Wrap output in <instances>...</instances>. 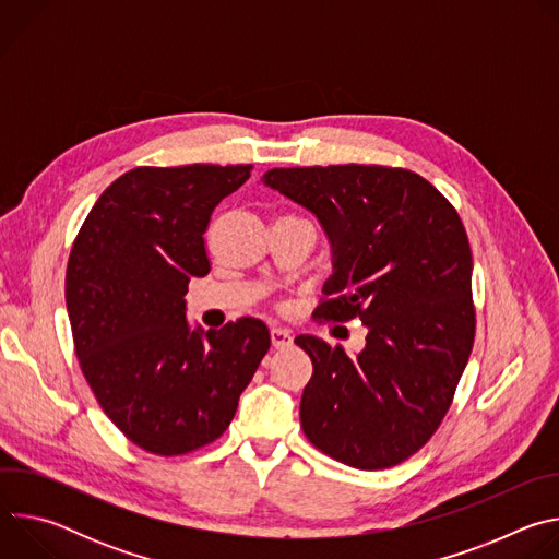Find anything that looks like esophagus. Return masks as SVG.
Here are the masks:
<instances>
[{"label":"esophagus","mask_w":559,"mask_h":559,"mask_svg":"<svg viewBox=\"0 0 559 559\" xmlns=\"http://www.w3.org/2000/svg\"><path fill=\"white\" fill-rule=\"evenodd\" d=\"M270 336H272V345L276 349H285V347L292 345V334L287 330H283V328H272Z\"/></svg>","instance_id":"obj_1"}]
</instances>
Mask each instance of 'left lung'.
I'll return each mask as SVG.
<instances>
[{
  "instance_id": "1",
  "label": "left lung",
  "mask_w": 559,
  "mask_h": 559,
  "mask_svg": "<svg viewBox=\"0 0 559 559\" xmlns=\"http://www.w3.org/2000/svg\"><path fill=\"white\" fill-rule=\"evenodd\" d=\"M263 181L311 210L336 246L313 318H360L369 330L354 358L296 336L313 367L300 397L302 431L347 466L401 464L438 431L473 349V259L462 218L405 168H274Z\"/></svg>"
}]
</instances>
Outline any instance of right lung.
I'll return each instance as SVG.
<instances>
[{
	"mask_svg": "<svg viewBox=\"0 0 559 559\" xmlns=\"http://www.w3.org/2000/svg\"><path fill=\"white\" fill-rule=\"evenodd\" d=\"M252 166H139L88 212L66 267L74 354L99 407L154 455L201 449L229 427L238 397L270 349L252 316L192 332L186 292L210 272L214 207Z\"/></svg>",
	"mask_w": 559,
	"mask_h": 559,
	"instance_id": "add662e5",
	"label": "right lung"
}]
</instances>
